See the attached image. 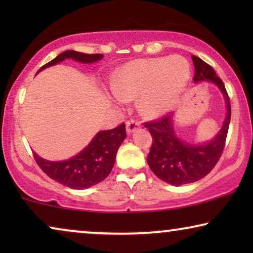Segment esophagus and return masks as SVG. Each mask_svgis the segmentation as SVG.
<instances>
[{
	"instance_id": "34e87169",
	"label": "esophagus",
	"mask_w": 253,
	"mask_h": 253,
	"mask_svg": "<svg viewBox=\"0 0 253 253\" xmlns=\"http://www.w3.org/2000/svg\"><path fill=\"white\" fill-rule=\"evenodd\" d=\"M140 126V122H138L137 120H129L126 122V132L127 134L132 133L134 130L138 129Z\"/></svg>"
}]
</instances>
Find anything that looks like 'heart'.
Segmentation results:
<instances>
[{
    "label": "heart",
    "mask_w": 253,
    "mask_h": 253,
    "mask_svg": "<svg viewBox=\"0 0 253 253\" xmlns=\"http://www.w3.org/2000/svg\"><path fill=\"white\" fill-rule=\"evenodd\" d=\"M191 69L181 55L143 58L120 69L114 79V92L127 101L140 95L139 110L148 117L167 114L177 103L188 84Z\"/></svg>",
    "instance_id": "b5f03b06"
}]
</instances>
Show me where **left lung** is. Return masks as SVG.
I'll list each match as a JSON object with an SVG mask.
<instances>
[{
    "label": "left lung",
    "instance_id": "left-lung-1",
    "mask_svg": "<svg viewBox=\"0 0 253 253\" xmlns=\"http://www.w3.org/2000/svg\"><path fill=\"white\" fill-rule=\"evenodd\" d=\"M195 65L193 82H210L215 84L226 100L227 114L223 126L212 140L206 144L193 145L176 136L172 126V115H165L160 120L145 123L153 138L147 164L159 178L171 185H182L199 181L215 167L226 144L230 123V100L223 82L214 69L199 57L192 55Z\"/></svg>",
    "mask_w": 253,
    "mask_h": 253
}]
</instances>
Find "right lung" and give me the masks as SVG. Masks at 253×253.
Listing matches in <instances>:
<instances>
[{"label": "right lung", "mask_w": 253, "mask_h": 253, "mask_svg": "<svg viewBox=\"0 0 253 253\" xmlns=\"http://www.w3.org/2000/svg\"><path fill=\"white\" fill-rule=\"evenodd\" d=\"M102 57V54H84L75 50H65L41 67L39 71L67 58H72L81 63H94ZM126 138V124L122 123L115 129L99 131L81 153L69 160L48 161L33 152L34 160L44 174L54 181L71 189H87L103 181L110 174L115 164L117 150Z\"/></svg>", "instance_id": "obj_1"}]
</instances>
